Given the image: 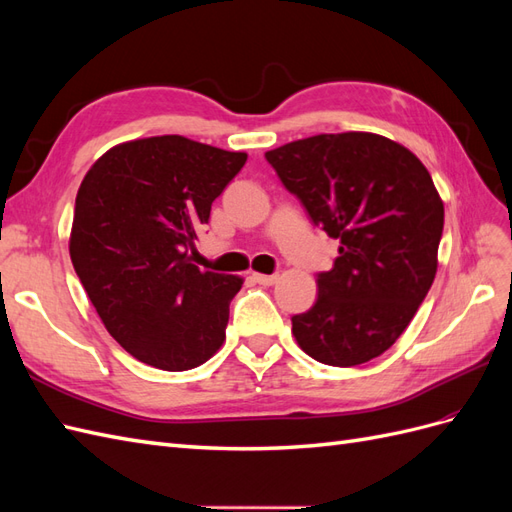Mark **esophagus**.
Instances as JSON below:
<instances>
[{"instance_id": "1", "label": "esophagus", "mask_w": 512, "mask_h": 512, "mask_svg": "<svg viewBox=\"0 0 512 512\" xmlns=\"http://www.w3.org/2000/svg\"><path fill=\"white\" fill-rule=\"evenodd\" d=\"M252 280L256 284H260V286H273L277 280H280V277H277V275H265V273H252Z\"/></svg>"}]
</instances>
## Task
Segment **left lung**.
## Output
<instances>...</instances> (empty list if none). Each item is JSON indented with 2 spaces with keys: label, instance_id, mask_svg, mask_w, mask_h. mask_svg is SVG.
Returning a JSON list of instances; mask_svg holds the SVG:
<instances>
[{
  "label": "left lung",
  "instance_id": "1",
  "mask_svg": "<svg viewBox=\"0 0 512 512\" xmlns=\"http://www.w3.org/2000/svg\"><path fill=\"white\" fill-rule=\"evenodd\" d=\"M309 218L339 239L318 299L292 316L312 359L352 367L406 331L438 271L444 203L410 149L371 132L318 134L265 153Z\"/></svg>",
  "mask_w": 512,
  "mask_h": 512
}]
</instances>
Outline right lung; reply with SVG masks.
Listing matches in <instances>:
<instances>
[{"label":"right lung","instance_id":"add662e5","mask_svg":"<svg viewBox=\"0 0 512 512\" xmlns=\"http://www.w3.org/2000/svg\"><path fill=\"white\" fill-rule=\"evenodd\" d=\"M247 153L179 134L115 145L76 194L70 258L106 331L134 359L194 369L226 339L237 275L194 265L198 230Z\"/></svg>","mask_w":512,"mask_h":512}]
</instances>
